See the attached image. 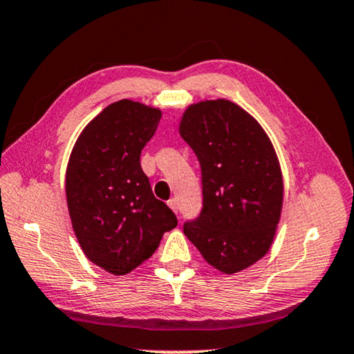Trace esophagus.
<instances>
[{
    "label": "esophagus",
    "mask_w": 354,
    "mask_h": 354,
    "mask_svg": "<svg viewBox=\"0 0 354 354\" xmlns=\"http://www.w3.org/2000/svg\"><path fill=\"white\" fill-rule=\"evenodd\" d=\"M167 205H169V207L171 209L173 212L178 214V201H176V198H170L169 201H167Z\"/></svg>",
    "instance_id": "1"
}]
</instances>
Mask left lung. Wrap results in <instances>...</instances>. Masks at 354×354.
I'll return each instance as SVG.
<instances>
[{
  "mask_svg": "<svg viewBox=\"0 0 354 354\" xmlns=\"http://www.w3.org/2000/svg\"><path fill=\"white\" fill-rule=\"evenodd\" d=\"M179 134L203 181L201 214L184 234L209 266L242 272L268 253L281 218L284 184L273 143L253 115L223 98L187 106Z\"/></svg>",
  "mask_w": 354,
  "mask_h": 354,
  "instance_id": "left-lung-1",
  "label": "left lung"
}]
</instances>
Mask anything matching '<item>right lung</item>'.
Returning a JSON list of instances; mask_svg holds the SVG:
<instances>
[{
    "label": "right lung",
    "instance_id": "1",
    "mask_svg": "<svg viewBox=\"0 0 354 354\" xmlns=\"http://www.w3.org/2000/svg\"><path fill=\"white\" fill-rule=\"evenodd\" d=\"M162 111L120 100L104 107L71 149L65 195L84 254L112 274H127L159 247L176 215L154 198L140 153L154 136Z\"/></svg>",
    "mask_w": 354,
    "mask_h": 354
}]
</instances>
